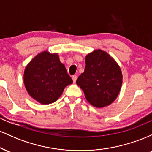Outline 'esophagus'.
Wrapping results in <instances>:
<instances>
[{
	"instance_id": "34e87169",
	"label": "esophagus",
	"mask_w": 152,
	"mask_h": 152,
	"mask_svg": "<svg viewBox=\"0 0 152 152\" xmlns=\"http://www.w3.org/2000/svg\"><path fill=\"white\" fill-rule=\"evenodd\" d=\"M72 79H73V81L76 82V79H77V76L76 75H74V76H72Z\"/></svg>"
}]
</instances>
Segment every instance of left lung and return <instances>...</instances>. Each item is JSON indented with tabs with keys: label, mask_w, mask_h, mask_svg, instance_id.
<instances>
[{
	"label": "left lung",
	"mask_w": 152,
	"mask_h": 152,
	"mask_svg": "<svg viewBox=\"0 0 152 152\" xmlns=\"http://www.w3.org/2000/svg\"><path fill=\"white\" fill-rule=\"evenodd\" d=\"M85 62L84 72L78 76L76 84L92 106L103 108L110 105L121 89V69L111 56L100 49L88 54Z\"/></svg>",
	"instance_id": "obj_1"
}]
</instances>
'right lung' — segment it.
<instances>
[{"label": "right lung", "mask_w": 152, "mask_h": 152, "mask_svg": "<svg viewBox=\"0 0 152 152\" xmlns=\"http://www.w3.org/2000/svg\"><path fill=\"white\" fill-rule=\"evenodd\" d=\"M25 87L29 95L42 104H49L61 96L64 88L73 83L57 53L43 51L26 67Z\"/></svg>", "instance_id": "obj_1"}]
</instances>
